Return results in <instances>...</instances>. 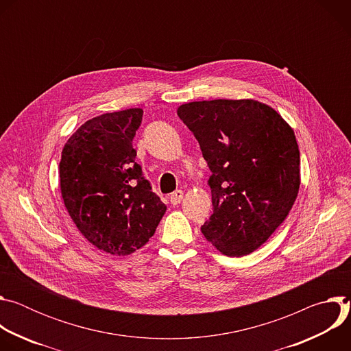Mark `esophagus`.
<instances>
[{
    "label": "esophagus",
    "mask_w": 351,
    "mask_h": 351,
    "mask_svg": "<svg viewBox=\"0 0 351 351\" xmlns=\"http://www.w3.org/2000/svg\"><path fill=\"white\" fill-rule=\"evenodd\" d=\"M182 198H183V191H182V190H176V191H173V193L171 194V197H169V199H171V204H172V206H178V204H180Z\"/></svg>",
    "instance_id": "obj_1"
}]
</instances>
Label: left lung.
Listing matches in <instances>:
<instances>
[{"label":"left lung","instance_id":"8db88e82","mask_svg":"<svg viewBox=\"0 0 351 351\" xmlns=\"http://www.w3.org/2000/svg\"><path fill=\"white\" fill-rule=\"evenodd\" d=\"M178 115L211 171L213 215L203 234L229 257L256 252L286 219L298 193L293 129L256 99L193 101L180 106Z\"/></svg>","mask_w":351,"mask_h":351}]
</instances>
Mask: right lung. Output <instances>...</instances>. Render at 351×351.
Instances as JSON below:
<instances>
[{
    "mask_svg": "<svg viewBox=\"0 0 351 351\" xmlns=\"http://www.w3.org/2000/svg\"><path fill=\"white\" fill-rule=\"evenodd\" d=\"M141 108L103 114L66 141L60 162L64 204L80 233L112 256H129L156 233L167 206L134 162Z\"/></svg>",
    "mask_w": 351,
    "mask_h": 351,
    "instance_id": "right-lung-1",
    "label": "right lung"
}]
</instances>
